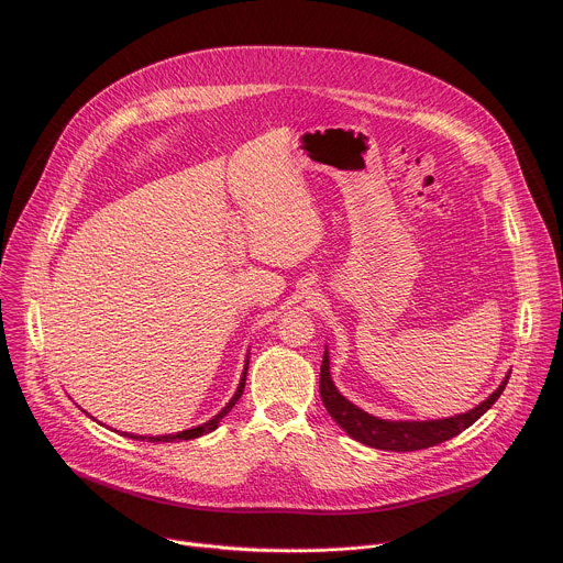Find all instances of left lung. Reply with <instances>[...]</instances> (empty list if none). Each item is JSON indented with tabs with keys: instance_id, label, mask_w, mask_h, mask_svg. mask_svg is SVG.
Listing matches in <instances>:
<instances>
[{
	"instance_id": "left-lung-1",
	"label": "left lung",
	"mask_w": 563,
	"mask_h": 563,
	"mask_svg": "<svg viewBox=\"0 0 563 563\" xmlns=\"http://www.w3.org/2000/svg\"><path fill=\"white\" fill-rule=\"evenodd\" d=\"M510 374L501 380V385L484 400V404L476 406L474 410L441 419V421H383L376 417H369L361 408L336 389L332 376H330V356L323 354V363H320V396H323V406L328 408L330 417L356 441L376 448V450H389V452H415L423 448L439 445L456 434H461L465 428H470L476 419L484 417L495 400L501 396V391L508 385Z\"/></svg>"
}]
</instances>
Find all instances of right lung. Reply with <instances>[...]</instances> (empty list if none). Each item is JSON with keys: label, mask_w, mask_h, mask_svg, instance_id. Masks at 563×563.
<instances>
[{"label": "right lung", "mask_w": 563, "mask_h": 563, "mask_svg": "<svg viewBox=\"0 0 563 563\" xmlns=\"http://www.w3.org/2000/svg\"><path fill=\"white\" fill-rule=\"evenodd\" d=\"M247 365H250V361H247ZM245 380H247V367H245V372H243V378H240V385H238L235 394L231 396L229 404L222 408V412H218L211 421H207V423H202V426H198V428H191V430H185V432H178V434H165V437H131V434H124V437H131V439H137V441H151V443H174V441H189V439L202 437V434L216 430L218 423L222 421V417H227V415L231 412V408L238 404V398L243 396Z\"/></svg>", "instance_id": "add662e5"}]
</instances>
